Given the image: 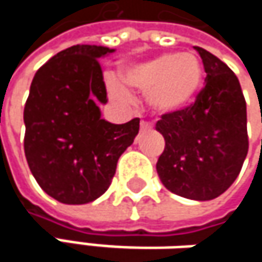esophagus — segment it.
Instances as JSON below:
<instances>
[{"instance_id":"esophagus-1","label":"esophagus","mask_w":262,"mask_h":262,"mask_svg":"<svg viewBox=\"0 0 262 262\" xmlns=\"http://www.w3.org/2000/svg\"><path fill=\"white\" fill-rule=\"evenodd\" d=\"M148 129H151V124L147 121H141V130H148Z\"/></svg>"}]
</instances>
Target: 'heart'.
Returning a JSON list of instances; mask_svg holds the SVG:
<instances>
[{"instance_id": "1", "label": "heart", "mask_w": 262, "mask_h": 262, "mask_svg": "<svg viewBox=\"0 0 262 262\" xmlns=\"http://www.w3.org/2000/svg\"><path fill=\"white\" fill-rule=\"evenodd\" d=\"M123 79L132 88L147 92V103L153 111L170 114L186 107L194 100L202 84L203 68L192 53H167L126 70ZM107 88L114 98L130 100V92L118 77L111 76Z\"/></svg>"}]
</instances>
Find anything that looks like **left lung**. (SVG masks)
Returning <instances> with one entry per match:
<instances>
[{
    "instance_id": "obj_1",
    "label": "left lung",
    "mask_w": 262,
    "mask_h": 262,
    "mask_svg": "<svg viewBox=\"0 0 262 262\" xmlns=\"http://www.w3.org/2000/svg\"><path fill=\"white\" fill-rule=\"evenodd\" d=\"M206 84L195 101L164 114L156 130L165 148L156 170L171 192L191 200H212L238 178L249 150L246 100L234 71L209 51L194 47Z\"/></svg>"
}]
</instances>
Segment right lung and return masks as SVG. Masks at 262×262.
<instances>
[{"mask_svg": "<svg viewBox=\"0 0 262 262\" xmlns=\"http://www.w3.org/2000/svg\"><path fill=\"white\" fill-rule=\"evenodd\" d=\"M106 47L74 45L42 65L24 107V151L31 174L53 199L83 205L106 192L120 156L139 130V118L112 124L100 57Z\"/></svg>", "mask_w": 262, "mask_h": 262, "instance_id": "1", "label": "right lung"}]
</instances>
